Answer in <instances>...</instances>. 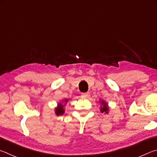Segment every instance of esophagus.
<instances>
[{
	"mask_svg": "<svg viewBox=\"0 0 157 157\" xmlns=\"http://www.w3.org/2000/svg\"><path fill=\"white\" fill-rule=\"evenodd\" d=\"M90 97V92H86V93H82L81 97L83 98H87Z\"/></svg>",
	"mask_w": 157,
	"mask_h": 157,
	"instance_id": "1",
	"label": "esophagus"
}]
</instances>
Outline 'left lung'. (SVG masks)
Listing matches in <instances>:
<instances>
[{
    "instance_id": "1",
    "label": "left lung",
    "mask_w": 157,
    "mask_h": 157,
    "mask_svg": "<svg viewBox=\"0 0 157 157\" xmlns=\"http://www.w3.org/2000/svg\"><path fill=\"white\" fill-rule=\"evenodd\" d=\"M101 104H102L103 106L102 108H101V112H105V113H108V105H107V103L104 102L103 101H101Z\"/></svg>"
}]
</instances>
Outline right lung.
Listing matches in <instances>:
<instances>
[{
  "label": "right lung",
  "mask_w": 157,
  "mask_h": 157,
  "mask_svg": "<svg viewBox=\"0 0 157 157\" xmlns=\"http://www.w3.org/2000/svg\"><path fill=\"white\" fill-rule=\"evenodd\" d=\"M67 102V100H65V103ZM56 115H62L63 113H64L65 109H63V106L62 105V104H59V106L58 108H56Z\"/></svg>",
  "instance_id": "right-lung-1"
}]
</instances>
